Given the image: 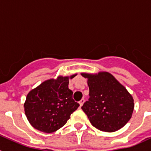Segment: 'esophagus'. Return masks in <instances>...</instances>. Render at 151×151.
I'll return each instance as SVG.
<instances>
[{"label":"esophagus","mask_w":151,"mask_h":151,"mask_svg":"<svg viewBox=\"0 0 151 151\" xmlns=\"http://www.w3.org/2000/svg\"><path fill=\"white\" fill-rule=\"evenodd\" d=\"M84 102H85V99H82V100H81V101H79V105H80V106H82V105H83Z\"/></svg>","instance_id":"1"}]
</instances>
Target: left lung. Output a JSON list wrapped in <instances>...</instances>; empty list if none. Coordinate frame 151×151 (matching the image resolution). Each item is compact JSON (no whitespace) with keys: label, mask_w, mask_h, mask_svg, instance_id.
<instances>
[{"label":"left lung","mask_w":151,"mask_h":151,"mask_svg":"<svg viewBox=\"0 0 151 151\" xmlns=\"http://www.w3.org/2000/svg\"><path fill=\"white\" fill-rule=\"evenodd\" d=\"M81 75L88 78L90 96L82 109L92 125L106 132H113L123 127L134 110L132 94L110 73Z\"/></svg>","instance_id":"left-lung-1"}]
</instances>
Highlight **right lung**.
Wrapping results in <instances>:
<instances>
[{"label":"right lung","mask_w":151,"mask_h":151,"mask_svg":"<svg viewBox=\"0 0 151 151\" xmlns=\"http://www.w3.org/2000/svg\"><path fill=\"white\" fill-rule=\"evenodd\" d=\"M76 75L46 80L28 93L24 109L32 127L42 132L51 133L66 123L79 106L73 99V92L69 89V78Z\"/></svg>","instance_id":"right-lung-1"}]
</instances>
